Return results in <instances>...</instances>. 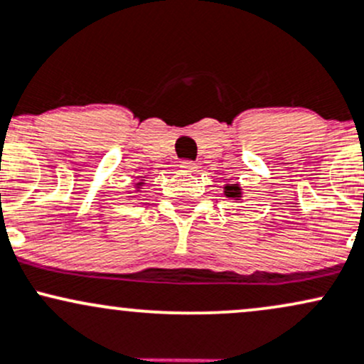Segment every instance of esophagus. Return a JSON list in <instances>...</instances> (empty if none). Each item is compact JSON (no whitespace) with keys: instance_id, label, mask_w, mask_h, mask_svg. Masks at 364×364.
<instances>
[{"instance_id":"obj_1","label":"esophagus","mask_w":364,"mask_h":364,"mask_svg":"<svg viewBox=\"0 0 364 364\" xmlns=\"http://www.w3.org/2000/svg\"><path fill=\"white\" fill-rule=\"evenodd\" d=\"M181 168H182V171H189V173H196L199 166H198V163H194V161H182Z\"/></svg>"}]
</instances>
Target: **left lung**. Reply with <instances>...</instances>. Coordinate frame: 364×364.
I'll return each mask as SVG.
<instances>
[{
  "instance_id": "8db88e82",
  "label": "left lung",
  "mask_w": 364,
  "mask_h": 364,
  "mask_svg": "<svg viewBox=\"0 0 364 364\" xmlns=\"http://www.w3.org/2000/svg\"><path fill=\"white\" fill-rule=\"evenodd\" d=\"M223 194H225L228 199L239 201V199L242 198V189H240L239 183H225V186H223Z\"/></svg>"
}]
</instances>
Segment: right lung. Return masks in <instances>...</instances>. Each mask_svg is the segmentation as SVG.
Masks as SVG:
<instances>
[{"instance_id":"obj_1","label":"right lung","mask_w":364,"mask_h":364,"mask_svg":"<svg viewBox=\"0 0 364 364\" xmlns=\"http://www.w3.org/2000/svg\"><path fill=\"white\" fill-rule=\"evenodd\" d=\"M142 187H144V181H139V182L136 183V191H141Z\"/></svg>"}]
</instances>
